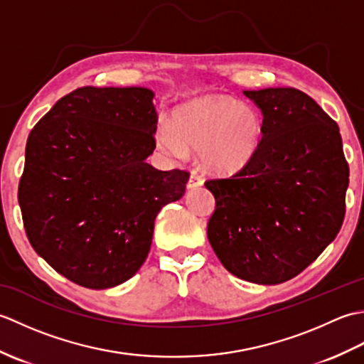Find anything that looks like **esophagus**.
I'll list each match as a JSON object with an SVG mask.
<instances>
[{"label":"esophagus","mask_w":364,"mask_h":364,"mask_svg":"<svg viewBox=\"0 0 364 364\" xmlns=\"http://www.w3.org/2000/svg\"><path fill=\"white\" fill-rule=\"evenodd\" d=\"M203 186V178L197 173H191L189 181H188V189H196Z\"/></svg>","instance_id":"34e87169"}]
</instances>
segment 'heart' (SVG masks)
Returning a JSON list of instances; mask_svg holds the SVG:
<instances>
[{
  "label": "heart",
  "mask_w": 364,
  "mask_h": 364,
  "mask_svg": "<svg viewBox=\"0 0 364 364\" xmlns=\"http://www.w3.org/2000/svg\"><path fill=\"white\" fill-rule=\"evenodd\" d=\"M264 134L259 112L225 95H205L178 109L173 125L162 122L156 142L183 158L198 150L200 164L215 175H235L257 158Z\"/></svg>",
  "instance_id": "heart-1"
}]
</instances>
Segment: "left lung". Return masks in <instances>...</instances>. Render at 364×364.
I'll return each mask as SVG.
<instances>
[{"instance_id":"left-lung-1","label":"left lung","mask_w":364,"mask_h":364,"mask_svg":"<svg viewBox=\"0 0 364 364\" xmlns=\"http://www.w3.org/2000/svg\"><path fill=\"white\" fill-rule=\"evenodd\" d=\"M264 134L249 166L208 180V241L228 272L257 284L299 275L341 230L349 166L335 120L292 87L244 90Z\"/></svg>"}]
</instances>
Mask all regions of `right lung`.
I'll return each mask as SVG.
<instances>
[{
  "label": "right lung",
  "mask_w": 364,
  "mask_h": 364,
  "mask_svg": "<svg viewBox=\"0 0 364 364\" xmlns=\"http://www.w3.org/2000/svg\"><path fill=\"white\" fill-rule=\"evenodd\" d=\"M154 92L80 87L29 133L18 184L26 236L68 280L106 289L149 257L154 219L184 196L189 173L145 159L156 142Z\"/></svg>",
  "instance_id": "add662e5"
}]
</instances>
